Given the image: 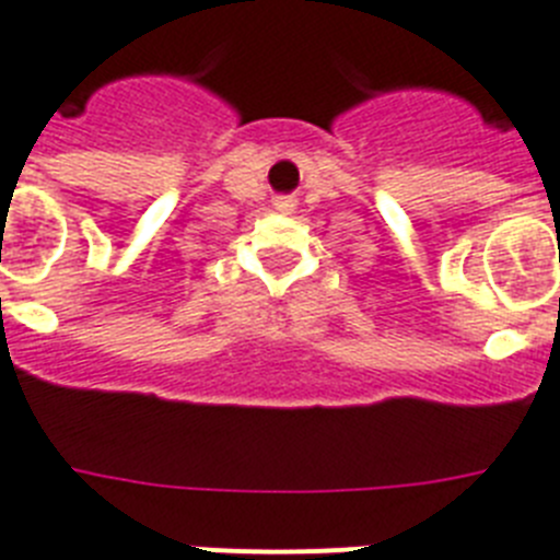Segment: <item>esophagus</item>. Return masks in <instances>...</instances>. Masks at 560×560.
<instances>
[{"mask_svg":"<svg viewBox=\"0 0 560 560\" xmlns=\"http://www.w3.org/2000/svg\"><path fill=\"white\" fill-rule=\"evenodd\" d=\"M275 208L277 211H291V208H294V200H291V197H277Z\"/></svg>","mask_w":560,"mask_h":560,"instance_id":"34e87169","label":"esophagus"}]
</instances>
